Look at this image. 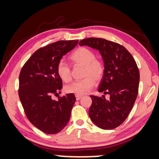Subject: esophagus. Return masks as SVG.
Returning a JSON list of instances; mask_svg holds the SVG:
<instances>
[{"instance_id": "obj_1", "label": "esophagus", "mask_w": 159, "mask_h": 159, "mask_svg": "<svg viewBox=\"0 0 159 159\" xmlns=\"http://www.w3.org/2000/svg\"><path fill=\"white\" fill-rule=\"evenodd\" d=\"M76 99H77V101H79L80 99H81L82 98V96H79V95H76Z\"/></svg>"}]
</instances>
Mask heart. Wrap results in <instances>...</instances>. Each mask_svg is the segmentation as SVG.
Listing matches in <instances>:
<instances>
[{
	"instance_id": "b5f03b06",
	"label": "heart",
	"mask_w": 159,
	"mask_h": 159,
	"mask_svg": "<svg viewBox=\"0 0 159 159\" xmlns=\"http://www.w3.org/2000/svg\"><path fill=\"white\" fill-rule=\"evenodd\" d=\"M69 59L73 66H81L84 67L82 75L84 79L66 86L65 91L68 93L82 96L87 93L96 82L102 80L105 72L104 63L102 60L96 58V54L91 49L80 47L71 53ZM57 73L65 82H69L72 79L71 67L63 61L57 63Z\"/></svg>"
}]
</instances>
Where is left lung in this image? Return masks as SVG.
Masks as SVG:
<instances>
[{
    "mask_svg": "<svg viewBox=\"0 0 159 159\" xmlns=\"http://www.w3.org/2000/svg\"><path fill=\"white\" fill-rule=\"evenodd\" d=\"M80 46L97 49L105 66L98 92L108 94V100L91 95L89 116L92 122L104 130L117 128L129 116L137 97L139 71L132 55L124 47L102 38L80 41Z\"/></svg>",
    "mask_w": 159,
    "mask_h": 159,
    "instance_id": "8db88e82",
    "label": "left lung"
}]
</instances>
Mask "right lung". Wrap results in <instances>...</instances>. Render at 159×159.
Returning <instances> with one entry per match:
<instances>
[{"mask_svg": "<svg viewBox=\"0 0 159 159\" xmlns=\"http://www.w3.org/2000/svg\"><path fill=\"white\" fill-rule=\"evenodd\" d=\"M78 44V40L58 41L41 47L26 61L19 77V97L26 117L37 129L54 134L69 122L76 98L68 93L53 100L63 86L57 65L63 55Z\"/></svg>", "mask_w": 159, "mask_h": 159, "instance_id": "obj_1", "label": "right lung"}]
</instances>
